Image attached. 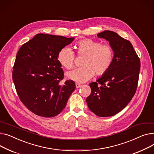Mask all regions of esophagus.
<instances>
[{"label": "esophagus", "mask_w": 154, "mask_h": 154, "mask_svg": "<svg viewBox=\"0 0 154 154\" xmlns=\"http://www.w3.org/2000/svg\"><path fill=\"white\" fill-rule=\"evenodd\" d=\"M75 86H76V88H80L82 86V85L79 83H75Z\"/></svg>", "instance_id": "34e87169"}]
</instances>
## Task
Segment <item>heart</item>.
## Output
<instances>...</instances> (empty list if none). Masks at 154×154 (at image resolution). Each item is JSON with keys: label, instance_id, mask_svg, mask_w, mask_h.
Segmentation results:
<instances>
[{"label": "heart", "instance_id": "heart-1", "mask_svg": "<svg viewBox=\"0 0 154 154\" xmlns=\"http://www.w3.org/2000/svg\"><path fill=\"white\" fill-rule=\"evenodd\" d=\"M77 54L84 57L80 68L67 73V77L77 82H85L94 77L105 74L114 59V51L108 44H101L99 41L89 38L80 40L76 45ZM60 64L67 69H72L75 64V55L70 48H61L57 54Z\"/></svg>", "mask_w": 154, "mask_h": 154}]
</instances>
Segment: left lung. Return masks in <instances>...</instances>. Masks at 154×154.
Listing matches in <instances>:
<instances>
[{
    "instance_id": "obj_1",
    "label": "left lung",
    "mask_w": 154,
    "mask_h": 154,
    "mask_svg": "<svg viewBox=\"0 0 154 154\" xmlns=\"http://www.w3.org/2000/svg\"><path fill=\"white\" fill-rule=\"evenodd\" d=\"M109 42L114 51L112 63L106 72L90 83L91 94L87 103L100 117L114 116L131 101L137 90L140 61L132 44L111 31L98 34Z\"/></svg>"
}]
</instances>
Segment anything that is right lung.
I'll return each mask as SVG.
<instances>
[{"label": "right lung", "mask_w": 154, "mask_h": 154, "mask_svg": "<svg viewBox=\"0 0 154 154\" xmlns=\"http://www.w3.org/2000/svg\"><path fill=\"white\" fill-rule=\"evenodd\" d=\"M74 39L39 33L18 51L12 72L15 89L22 103L38 116L59 115L75 88L72 80L60 85L64 71L57 60L60 49Z\"/></svg>", "instance_id": "right-lung-1"}]
</instances>
